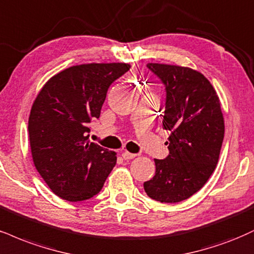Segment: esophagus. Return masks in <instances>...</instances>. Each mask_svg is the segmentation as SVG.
<instances>
[{
	"mask_svg": "<svg viewBox=\"0 0 254 254\" xmlns=\"http://www.w3.org/2000/svg\"><path fill=\"white\" fill-rule=\"evenodd\" d=\"M136 156H137L136 154H131L129 151L122 152V157H123L124 160H132V158H135Z\"/></svg>",
	"mask_w": 254,
	"mask_h": 254,
	"instance_id": "obj_1",
	"label": "esophagus"
}]
</instances>
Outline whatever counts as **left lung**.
<instances>
[{"mask_svg":"<svg viewBox=\"0 0 254 254\" xmlns=\"http://www.w3.org/2000/svg\"><path fill=\"white\" fill-rule=\"evenodd\" d=\"M166 86L163 127L170 131L169 155L156 160V172L144 182L149 197L175 203L203 187L214 172L225 122L214 87L202 73L176 65L148 64Z\"/></svg>","mask_w":254,"mask_h":254,"instance_id":"8db88e82","label":"left lung"}]
</instances>
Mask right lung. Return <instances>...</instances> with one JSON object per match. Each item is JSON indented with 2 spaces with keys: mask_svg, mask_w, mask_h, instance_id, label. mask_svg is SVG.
<instances>
[{
  "mask_svg": "<svg viewBox=\"0 0 254 254\" xmlns=\"http://www.w3.org/2000/svg\"><path fill=\"white\" fill-rule=\"evenodd\" d=\"M129 64H82L52 77L33 103L28 121L34 166L64 200L84 201L102 190L117 162L115 151L90 142L110 85Z\"/></svg>",
  "mask_w": 254,
  "mask_h": 254,
  "instance_id": "right-lung-1",
  "label": "right lung"
}]
</instances>
